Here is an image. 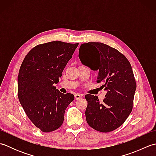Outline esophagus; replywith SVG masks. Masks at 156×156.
Wrapping results in <instances>:
<instances>
[{"mask_svg": "<svg viewBox=\"0 0 156 156\" xmlns=\"http://www.w3.org/2000/svg\"><path fill=\"white\" fill-rule=\"evenodd\" d=\"M74 97H75L76 100H78V99L82 98V97H83V94H76L74 95Z\"/></svg>", "mask_w": 156, "mask_h": 156, "instance_id": "34e87169", "label": "esophagus"}]
</instances>
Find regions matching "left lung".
<instances>
[{"label": "left lung", "instance_id": "8db88e82", "mask_svg": "<svg viewBox=\"0 0 156 156\" xmlns=\"http://www.w3.org/2000/svg\"><path fill=\"white\" fill-rule=\"evenodd\" d=\"M78 57L82 64L98 71L97 83L107 91L100 103L97 96L87 94L85 115L88 124L98 131L107 133L123 123L133 108L136 82L131 66L124 55L99 42L82 44Z\"/></svg>", "mask_w": 156, "mask_h": 156}]
</instances>
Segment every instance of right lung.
Returning a JSON list of instances; mask_svg holds the SVG:
<instances>
[{
	"instance_id": "right-lung-1",
	"label": "right lung",
	"mask_w": 156,
	"mask_h": 156,
	"mask_svg": "<svg viewBox=\"0 0 156 156\" xmlns=\"http://www.w3.org/2000/svg\"><path fill=\"white\" fill-rule=\"evenodd\" d=\"M78 44L51 41L31 49L23 59L18 75V97L29 119L43 132L61 127L64 112L74 101L54 87Z\"/></svg>"
}]
</instances>
